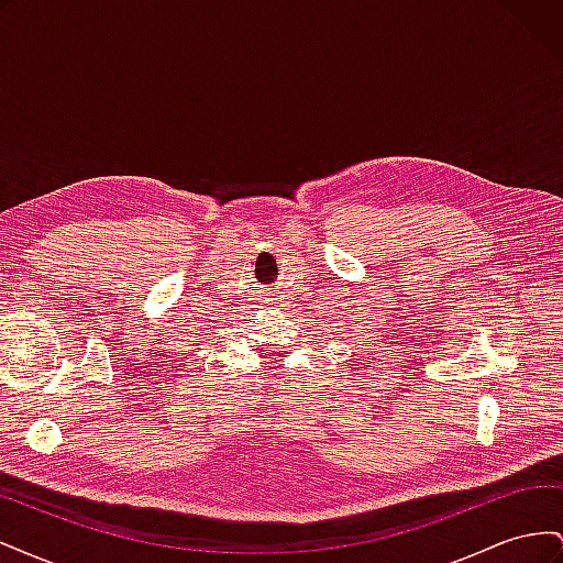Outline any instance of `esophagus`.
I'll return each mask as SVG.
<instances>
[{
  "label": "esophagus",
  "instance_id": "obj_1",
  "mask_svg": "<svg viewBox=\"0 0 563 563\" xmlns=\"http://www.w3.org/2000/svg\"><path fill=\"white\" fill-rule=\"evenodd\" d=\"M272 300H277V298H272Z\"/></svg>",
  "mask_w": 563,
  "mask_h": 563
}]
</instances>
